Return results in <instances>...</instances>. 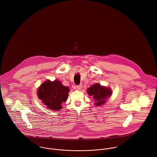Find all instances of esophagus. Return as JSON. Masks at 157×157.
I'll use <instances>...</instances> for the list:
<instances>
[{
	"instance_id": "esophagus-1",
	"label": "esophagus",
	"mask_w": 157,
	"mask_h": 157,
	"mask_svg": "<svg viewBox=\"0 0 157 157\" xmlns=\"http://www.w3.org/2000/svg\"><path fill=\"white\" fill-rule=\"evenodd\" d=\"M82 86H83V85H82V84H80V85H77L76 88H77V90H80L82 88Z\"/></svg>"
}]
</instances>
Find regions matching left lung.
Returning a JSON list of instances; mask_svg holds the SVG:
<instances>
[{"label": "left lung", "mask_w": 157, "mask_h": 157, "mask_svg": "<svg viewBox=\"0 0 157 157\" xmlns=\"http://www.w3.org/2000/svg\"><path fill=\"white\" fill-rule=\"evenodd\" d=\"M88 93L97 101L95 105L100 106L105 103L106 98L111 96V90L105 87H102L100 85L96 83L88 89Z\"/></svg>", "instance_id": "1"}]
</instances>
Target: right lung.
<instances>
[{
	"label": "right lung",
	"mask_w": 157,
	"mask_h": 157,
	"mask_svg": "<svg viewBox=\"0 0 157 157\" xmlns=\"http://www.w3.org/2000/svg\"><path fill=\"white\" fill-rule=\"evenodd\" d=\"M69 90L59 80L46 81L38 89V97L47 108L53 111L62 109V103L66 101Z\"/></svg>",
	"instance_id": "add662e5"
}]
</instances>
